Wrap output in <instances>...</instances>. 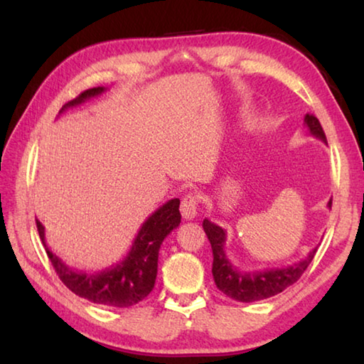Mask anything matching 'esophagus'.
Here are the masks:
<instances>
[{"instance_id": "34e87169", "label": "esophagus", "mask_w": 364, "mask_h": 364, "mask_svg": "<svg viewBox=\"0 0 364 364\" xmlns=\"http://www.w3.org/2000/svg\"><path fill=\"white\" fill-rule=\"evenodd\" d=\"M197 204H199V200H197V196L196 194H186V196L183 197L180 210H181V215H183L184 220L196 218Z\"/></svg>"}]
</instances>
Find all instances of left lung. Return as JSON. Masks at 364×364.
<instances>
[{
  "mask_svg": "<svg viewBox=\"0 0 364 364\" xmlns=\"http://www.w3.org/2000/svg\"><path fill=\"white\" fill-rule=\"evenodd\" d=\"M305 125L308 127V130H310L313 136L321 139L323 143H328L321 123H319L315 115L306 114ZM331 205L332 200L328 202L329 208ZM202 226H204V231L207 234L208 241H210L213 252L212 273L215 284H217L220 291L226 294L228 297L237 301H245V304L273 297V295L282 292L289 286H292L294 282H297L300 279V276L305 273L308 264L311 263L313 257L316 254V249H313L304 260L289 264L286 268L241 271L236 264L231 263V260L226 255V231L223 228L212 223V221L207 218L204 220Z\"/></svg>",
  "mask_w": 364,
  "mask_h": 364,
  "instance_id": "1",
  "label": "left lung"
}]
</instances>
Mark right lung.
Returning a JSON list of instances; mask_svg holds the SVG:
<instances>
[{
  "label": "right lung",
  "instance_id": "right-lung-1",
  "mask_svg": "<svg viewBox=\"0 0 364 364\" xmlns=\"http://www.w3.org/2000/svg\"><path fill=\"white\" fill-rule=\"evenodd\" d=\"M104 86L83 91L75 100L64 104L59 114L65 109L83 104L90 97L104 93ZM181 223L180 199H171L167 204L159 207L147 218L138 232L128 255L122 262L112 264L110 268L95 273H83L65 264L60 258L48 249L45 242V226L36 220L41 242L45 245L48 258L51 260L60 281L78 297L86 299L93 304L127 308L136 305L151 294L157 278L159 250L164 239Z\"/></svg>",
  "mask_w": 364,
  "mask_h": 364
}]
</instances>
